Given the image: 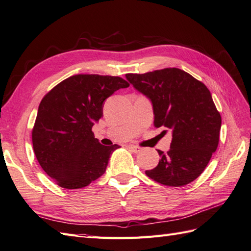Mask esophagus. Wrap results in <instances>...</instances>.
Segmentation results:
<instances>
[{"label": "esophagus", "mask_w": 251, "mask_h": 251, "mask_svg": "<svg viewBox=\"0 0 251 251\" xmlns=\"http://www.w3.org/2000/svg\"><path fill=\"white\" fill-rule=\"evenodd\" d=\"M128 149H129L131 151H133L134 153H137V152H139L141 151L140 147H138L136 145H129V146H128Z\"/></svg>", "instance_id": "1"}]
</instances>
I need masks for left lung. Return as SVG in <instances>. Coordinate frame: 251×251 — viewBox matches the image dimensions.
<instances>
[{
    "label": "left lung",
    "mask_w": 251,
    "mask_h": 251,
    "mask_svg": "<svg viewBox=\"0 0 251 251\" xmlns=\"http://www.w3.org/2000/svg\"><path fill=\"white\" fill-rule=\"evenodd\" d=\"M138 91L151 100L155 127L173 131L168 152L145 174L163 185L183 187L201 176L220 141L222 118L209 89L177 68L126 74Z\"/></svg>",
    "instance_id": "obj_1"
}]
</instances>
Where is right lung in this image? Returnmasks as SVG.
Instances as JSON below:
<instances>
[{
    "label": "right lung",
    "instance_id": "obj_1",
    "mask_svg": "<svg viewBox=\"0 0 251 251\" xmlns=\"http://www.w3.org/2000/svg\"><path fill=\"white\" fill-rule=\"evenodd\" d=\"M127 87L119 76L77 74L44 95L31 139L38 162L59 187L85 188L106 172L120 146L101 145L92 127L101 118L104 100Z\"/></svg>",
    "mask_w": 251,
    "mask_h": 251
}]
</instances>
